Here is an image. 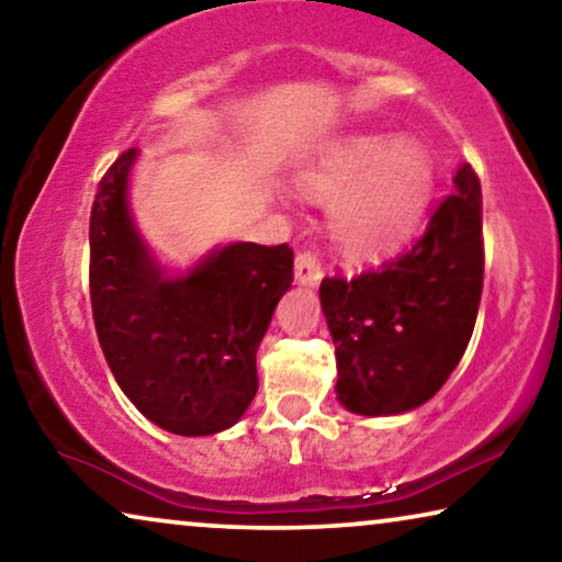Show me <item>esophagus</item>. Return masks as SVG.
<instances>
[{
	"instance_id": "obj_1",
	"label": "esophagus",
	"mask_w": 562,
	"mask_h": 562,
	"mask_svg": "<svg viewBox=\"0 0 562 562\" xmlns=\"http://www.w3.org/2000/svg\"><path fill=\"white\" fill-rule=\"evenodd\" d=\"M294 281L296 286H317L322 281V263L314 252H299L294 260Z\"/></svg>"
}]
</instances>
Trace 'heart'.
<instances>
[{"label": "heart", "mask_w": 562, "mask_h": 562, "mask_svg": "<svg viewBox=\"0 0 562 562\" xmlns=\"http://www.w3.org/2000/svg\"><path fill=\"white\" fill-rule=\"evenodd\" d=\"M294 181L312 202H333L329 233L337 248L373 258L398 248L425 220L437 168L414 137L352 133L322 145Z\"/></svg>", "instance_id": "obj_1"}]
</instances>
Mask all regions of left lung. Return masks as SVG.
I'll list each match as a JSON object with an SVG mask.
<instances>
[{
  "mask_svg": "<svg viewBox=\"0 0 562 562\" xmlns=\"http://www.w3.org/2000/svg\"><path fill=\"white\" fill-rule=\"evenodd\" d=\"M481 289V183L460 164L452 194L412 250L352 281H322L337 402L360 417H391L429 402L471 342Z\"/></svg>",
  "mask_w": 562,
  "mask_h": 562,
  "instance_id": "obj_1",
  "label": "left lung"
}]
</instances>
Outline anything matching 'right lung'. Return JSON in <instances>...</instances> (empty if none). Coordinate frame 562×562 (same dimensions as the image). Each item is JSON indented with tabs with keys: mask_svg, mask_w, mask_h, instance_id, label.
<instances>
[{
	"mask_svg": "<svg viewBox=\"0 0 562 562\" xmlns=\"http://www.w3.org/2000/svg\"><path fill=\"white\" fill-rule=\"evenodd\" d=\"M140 150L114 160L89 222V286L106 366L135 409L173 435H217L258 391L256 352L291 286L286 243H227L189 268L160 263L130 210Z\"/></svg>",
	"mask_w": 562,
	"mask_h": 562,
	"instance_id": "right-lung-1",
	"label": "right lung"
}]
</instances>
